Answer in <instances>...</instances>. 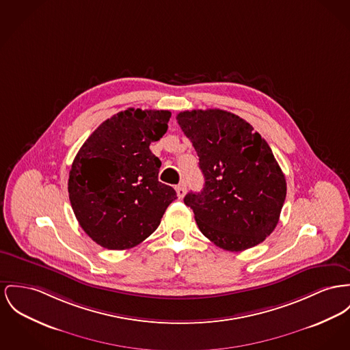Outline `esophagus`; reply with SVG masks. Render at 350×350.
I'll list each match as a JSON object with an SVG mask.
<instances>
[{"mask_svg": "<svg viewBox=\"0 0 350 350\" xmlns=\"http://www.w3.org/2000/svg\"><path fill=\"white\" fill-rule=\"evenodd\" d=\"M176 193H178L179 199L185 198V195H186V185L185 183H180L179 186L176 187Z\"/></svg>", "mask_w": 350, "mask_h": 350, "instance_id": "1", "label": "esophagus"}]
</instances>
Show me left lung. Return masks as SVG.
Here are the masks:
<instances>
[{"instance_id":"1","label":"left lung","mask_w":350,"mask_h":350,"mask_svg":"<svg viewBox=\"0 0 350 350\" xmlns=\"http://www.w3.org/2000/svg\"><path fill=\"white\" fill-rule=\"evenodd\" d=\"M176 120L192 142L204 175L200 192H188L202 233L217 247L240 252L276 228L286 196L285 176L268 143L232 113L182 111Z\"/></svg>"}]
</instances>
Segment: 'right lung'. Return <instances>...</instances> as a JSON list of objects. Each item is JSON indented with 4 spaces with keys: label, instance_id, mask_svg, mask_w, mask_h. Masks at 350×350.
Wrapping results in <instances>:
<instances>
[{
    "label": "right lung",
    "instance_id": "add662e5",
    "mask_svg": "<svg viewBox=\"0 0 350 350\" xmlns=\"http://www.w3.org/2000/svg\"><path fill=\"white\" fill-rule=\"evenodd\" d=\"M167 110L127 109L105 120L79 148L69 174L75 217L96 244L129 250L154 232L176 199L158 180L161 161L151 142L168 129Z\"/></svg>",
    "mask_w": 350,
    "mask_h": 350
}]
</instances>
